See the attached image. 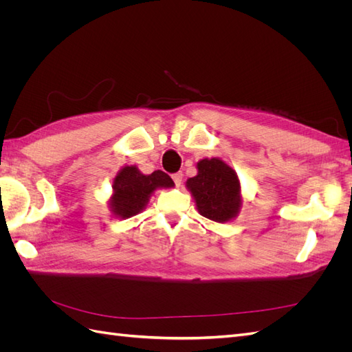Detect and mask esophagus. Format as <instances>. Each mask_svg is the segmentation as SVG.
<instances>
[{"label":"esophagus","mask_w":352,"mask_h":352,"mask_svg":"<svg viewBox=\"0 0 352 352\" xmlns=\"http://www.w3.org/2000/svg\"><path fill=\"white\" fill-rule=\"evenodd\" d=\"M172 177H173V180H175L176 186H180V184H182V179H184V173H182V172H177V173H175Z\"/></svg>","instance_id":"esophagus-1"}]
</instances>
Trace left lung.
I'll return each mask as SVG.
<instances>
[{"mask_svg":"<svg viewBox=\"0 0 352 352\" xmlns=\"http://www.w3.org/2000/svg\"><path fill=\"white\" fill-rule=\"evenodd\" d=\"M198 175L189 177L186 186L192 194L201 216L225 223L239 212L241 185L235 170L220 158H204L197 164Z\"/></svg>","mask_w":352,"mask_h":352,"instance_id":"8db88e82","label":"left lung"}]
</instances>
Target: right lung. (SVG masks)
Returning a JSON list of instances; mask_svg holds the SVG:
<instances>
[{"label": "right lung", "instance_id": "right-lung-1", "mask_svg": "<svg viewBox=\"0 0 352 352\" xmlns=\"http://www.w3.org/2000/svg\"><path fill=\"white\" fill-rule=\"evenodd\" d=\"M175 186L172 177L162 170L142 175L138 167L126 166L117 173L113 182L110 208L117 217L129 219L141 212L157 188Z\"/></svg>", "mask_w": 352, "mask_h": 352}]
</instances>
